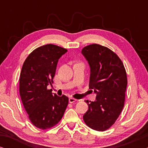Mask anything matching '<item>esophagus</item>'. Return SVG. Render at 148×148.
Here are the masks:
<instances>
[{
    "label": "esophagus",
    "mask_w": 148,
    "mask_h": 148,
    "mask_svg": "<svg viewBox=\"0 0 148 148\" xmlns=\"http://www.w3.org/2000/svg\"><path fill=\"white\" fill-rule=\"evenodd\" d=\"M76 101H77V100H76V99H75L73 98H69V102L70 103H73L75 102H76Z\"/></svg>",
    "instance_id": "obj_1"
}]
</instances>
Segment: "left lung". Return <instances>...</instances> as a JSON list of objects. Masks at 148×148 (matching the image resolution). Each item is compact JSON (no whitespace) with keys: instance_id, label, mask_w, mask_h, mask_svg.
<instances>
[{"instance_id":"left-lung-1","label":"left lung","mask_w":148,"mask_h":148,"mask_svg":"<svg viewBox=\"0 0 148 148\" xmlns=\"http://www.w3.org/2000/svg\"><path fill=\"white\" fill-rule=\"evenodd\" d=\"M82 53L90 66L89 87L97 94L94 102L86 101L88 110L83 118L91 129L104 131L114 124L124 107L126 71L117 54L105 46L90 44Z\"/></svg>"}]
</instances>
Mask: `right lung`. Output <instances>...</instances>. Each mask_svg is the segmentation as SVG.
Here are the masks:
<instances>
[{"label": "right lung", "instance_id": "obj_1", "mask_svg": "<svg viewBox=\"0 0 148 148\" xmlns=\"http://www.w3.org/2000/svg\"><path fill=\"white\" fill-rule=\"evenodd\" d=\"M67 50L54 44L40 46L32 51L22 66L19 79L21 101L31 123L40 129L55 126L61 120L69 103L64 95L52 94L58 59Z\"/></svg>", "mask_w": 148, "mask_h": 148}]
</instances>
